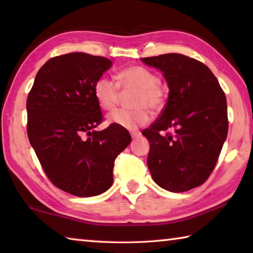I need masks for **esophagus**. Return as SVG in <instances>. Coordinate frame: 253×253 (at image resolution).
Wrapping results in <instances>:
<instances>
[{"label": "esophagus", "instance_id": "obj_1", "mask_svg": "<svg viewBox=\"0 0 253 253\" xmlns=\"http://www.w3.org/2000/svg\"><path fill=\"white\" fill-rule=\"evenodd\" d=\"M130 135L132 138H137V137H139L142 134H140V131H131Z\"/></svg>", "mask_w": 253, "mask_h": 253}]
</instances>
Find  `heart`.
Listing matches in <instances>:
<instances>
[{
  "mask_svg": "<svg viewBox=\"0 0 253 253\" xmlns=\"http://www.w3.org/2000/svg\"><path fill=\"white\" fill-rule=\"evenodd\" d=\"M122 90H135L131 97V109L121 108L109 115V122L127 129H136L147 124L149 110L161 111L166 104V92L161 85L160 76L143 66H131L122 70L117 83L101 76L93 84V96L101 109L111 110L119 100Z\"/></svg>",
  "mask_w": 253,
  "mask_h": 253,
  "instance_id": "heart-1",
  "label": "heart"
}]
</instances>
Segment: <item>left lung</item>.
<instances>
[{
    "mask_svg": "<svg viewBox=\"0 0 253 253\" xmlns=\"http://www.w3.org/2000/svg\"><path fill=\"white\" fill-rule=\"evenodd\" d=\"M142 61L160 69L169 88L160 117L142 131L151 144L149 172L165 190L190 191L207 181L219 160L229 128L225 93L212 71L187 55Z\"/></svg>",
    "mask_w": 253,
    "mask_h": 253,
    "instance_id": "8db88e82",
    "label": "left lung"
}]
</instances>
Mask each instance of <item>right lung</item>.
I'll use <instances>...</instances> for the list:
<instances>
[{
  "label": "right lung",
  "mask_w": 253,
  "mask_h": 253,
  "mask_svg": "<svg viewBox=\"0 0 253 253\" xmlns=\"http://www.w3.org/2000/svg\"><path fill=\"white\" fill-rule=\"evenodd\" d=\"M111 67L109 59L83 52L48 60L38 71L27 99V130L46 176L80 198L104 193L114 182V163L129 145L125 128L104 130L93 84Z\"/></svg>",
  "instance_id": "add662e5"
}]
</instances>
